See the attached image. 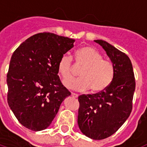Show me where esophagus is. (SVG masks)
<instances>
[{
  "instance_id": "obj_1",
  "label": "esophagus",
  "mask_w": 147,
  "mask_h": 147,
  "mask_svg": "<svg viewBox=\"0 0 147 147\" xmlns=\"http://www.w3.org/2000/svg\"><path fill=\"white\" fill-rule=\"evenodd\" d=\"M71 96L74 97V98H78V94L74 93H71Z\"/></svg>"
}]
</instances>
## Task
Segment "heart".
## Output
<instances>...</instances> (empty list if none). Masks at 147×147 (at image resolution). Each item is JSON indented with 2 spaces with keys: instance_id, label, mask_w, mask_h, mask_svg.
I'll return each mask as SVG.
<instances>
[{
  "instance_id": "heart-1",
  "label": "heart",
  "mask_w": 147,
  "mask_h": 147,
  "mask_svg": "<svg viewBox=\"0 0 147 147\" xmlns=\"http://www.w3.org/2000/svg\"><path fill=\"white\" fill-rule=\"evenodd\" d=\"M102 54L90 46H84L75 53L76 66L82 70V78L70 81L76 75V67L72 57L68 54L61 57L57 65V71L65 86L78 91L91 89L93 93H99L107 89L112 83L115 76V67L111 61L102 59Z\"/></svg>"
}]
</instances>
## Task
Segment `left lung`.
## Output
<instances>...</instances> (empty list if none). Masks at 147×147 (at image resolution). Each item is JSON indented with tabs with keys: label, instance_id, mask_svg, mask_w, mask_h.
Returning a JSON list of instances; mask_svg holds the SVG:
<instances>
[{
	"label": "left lung",
	"instance_id": "obj_1",
	"mask_svg": "<svg viewBox=\"0 0 147 147\" xmlns=\"http://www.w3.org/2000/svg\"><path fill=\"white\" fill-rule=\"evenodd\" d=\"M94 41L102 45L113 63L115 76L104 91L78 97V125L87 137L102 140L114 134L130 115L136 80L127 54L106 41Z\"/></svg>",
	"mask_w": 147,
	"mask_h": 147
}]
</instances>
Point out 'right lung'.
Segmentation results:
<instances>
[{"mask_svg": "<svg viewBox=\"0 0 147 147\" xmlns=\"http://www.w3.org/2000/svg\"><path fill=\"white\" fill-rule=\"evenodd\" d=\"M75 40L53 33H39L14 51L7 74V101L20 124L32 131L46 129L71 95L58 76L61 57Z\"/></svg>", "mask_w": 147, "mask_h": 147, "instance_id": "1", "label": "right lung"}]
</instances>
